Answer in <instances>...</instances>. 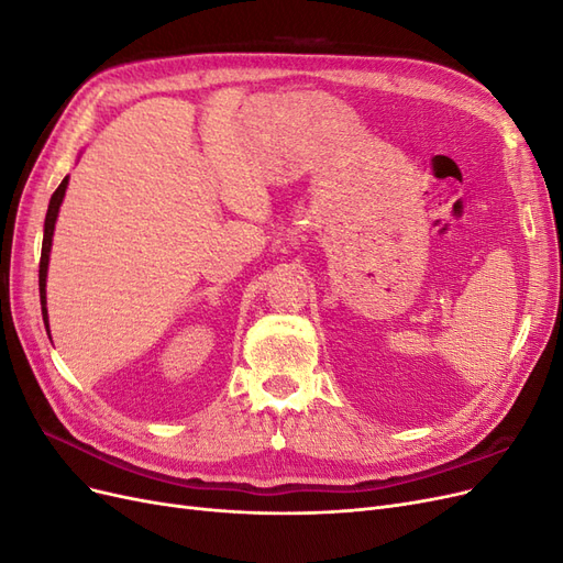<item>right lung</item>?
<instances>
[{"label": "right lung", "instance_id": "obj_1", "mask_svg": "<svg viewBox=\"0 0 563 563\" xmlns=\"http://www.w3.org/2000/svg\"><path fill=\"white\" fill-rule=\"evenodd\" d=\"M67 190V176L58 185V190L51 195L48 201V211L44 220V242H42V261H40V302H42V317H44V327L48 331V314H46V269H48V253H51V242H54V228H56V218L60 211V203Z\"/></svg>", "mask_w": 563, "mask_h": 563}]
</instances>
